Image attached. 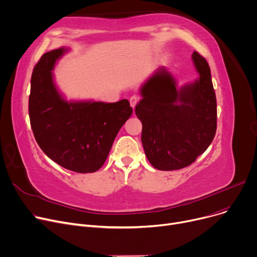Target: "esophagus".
<instances>
[{
	"label": "esophagus",
	"mask_w": 257,
	"mask_h": 257,
	"mask_svg": "<svg viewBox=\"0 0 257 257\" xmlns=\"http://www.w3.org/2000/svg\"><path fill=\"white\" fill-rule=\"evenodd\" d=\"M129 101H130V105H131V107L132 108H134L135 107V105L139 103V101H140V98L138 97V96H132V97H130V99H129Z\"/></svg>",
	"instance_id": "34e87169"
}]
</instances>
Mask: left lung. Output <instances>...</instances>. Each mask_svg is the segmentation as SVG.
<instances>
[{"label":"left lung","mask_w":257,"mask_h":257,"mask_svg":"<svg viewBox=\"0 0 257 257\" xmlns=\"http://www.w3.org/2000/svg\"><path fill=\"white\" fill-rule=\"evenodd\" d=\"M192 61L199 77L179 88L176 78L159 67L140 89L135 114L143 124L142 143L150 163L176 170L193 163L214 140L217 102L211 70L197 51Z\"/></svg>","instance_id":"obj_1"}]
</instances>
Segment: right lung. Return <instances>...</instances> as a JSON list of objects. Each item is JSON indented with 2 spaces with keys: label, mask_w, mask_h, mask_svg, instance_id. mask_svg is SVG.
<instances>
[{
  "label": "right lung",
  "mask_w": 257,
  "mask_h": 257,
  "mask_svg": "<svg viewBox=\"0 0 257 257\" xmlns=\"http://www.w3.org/2000/svg\"><path fill=\"white\" fill-rule=\"evenodd\" d=\"M68 50L60 47L48 51L34 68L29 97L31 127L51 160L75 173H95L104 164L132 107L127 99L114 103L66 100L57 88L53 71Z\"/></svg>",
  "instance_id": "1"
}]
</instances>
